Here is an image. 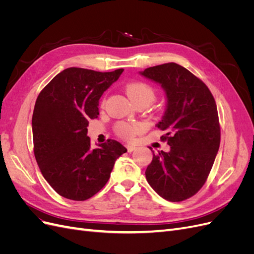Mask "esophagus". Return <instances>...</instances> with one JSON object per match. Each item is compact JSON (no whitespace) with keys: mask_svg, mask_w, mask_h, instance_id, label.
Masks as SVG:
<instances>
[{"mask_svg":"<svg viewBox=\"0 0 254 254\" xmlns=\"http://www.w3.org/2000/svg\"><path fill=\"white\" fill-rule=\"evenodd\" d=\"M126 148H127V150H128L129 152H131V151H133V150L136 149V146L133 145V144H127V145H126Z\"/></svg>","mask_w":254,"mask_h":254,"instance_id":"esophagus-1","label":"esophagus"}]
</instances>
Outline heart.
I'll list each match as a JSON object with an SVG mask.
<instances>
[{"mask_svg":"<svg viewBox=\"0 0 254 254\" xmlns=\"http://www.w3.org/2000/svg\"><path fill=\"white\" fill-rule=\"evenodd\" d=\"M126 93L132 104L143 103L149 106L156 99V92L149 84L142 81L130 82L126 87ZM140 124H129V123L120 122L115 126V132L123 139L130 140L142 130Z\"/></svg>","mask_w":254,"mask_h":254,"instance_id":"1","label":"heart"}]
</instances>
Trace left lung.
<instances>
[{
    "label": "left lung",
    "mask_w": 254,
    "mask_h": 254,
    "mask_svg": "<svg viewBox=\"0 0 254 254\" xmlns=\"http://www.w3.org/2000/svg\"><path fill=\"white\" fill-rule=\"evenodd\" d=\"M160 84L166 98L157 127L170 150L153 153L145 176L149 186L168 201H182L202 188L219 148L217 107L209 88L186 67L175 63L140 72Z\"/></svg>",
    "instance_id": "8db88e82"
}]
</instances>
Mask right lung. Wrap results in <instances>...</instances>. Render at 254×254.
Segmentation results:
<instances>
[{"label": "right lung", "mask_w": 254, "mask_h": 254, "mask_svg": "<svg viewBox=\"0 0 254 254\" xmlns=\"http://www.w3.org/2000/svg\"><path fill=\"white\" fill-rule=\"evenodd\" d=\"M123 71L68 67L37 98L32 120L35 157L44 179L64 198L83 201L95 195L127 151L111 139L93 149L87 134L89 120L99 114V99Z\"/></svg>", "instance_id": "right-lung-1"}]
</instances>
